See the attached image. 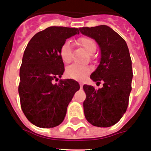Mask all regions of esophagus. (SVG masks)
I'll return each instance as SVG.
<instances>
[{
  "instance_id": "esophagus-1",
  "label": "esophagus",
  "mask_w": 151,
  "mask_h": 151,
  "mask_svg": "<svg viewBox=\"0 0 151 151\" xmlns=\"http://www.w3.org/2000/svg\"><path fill=\"white\" fill-rule=\"evenodd\" d=\"M80 87H81V88H82V87H83V84L82 83V82H80Z\"/></svg>"
}]
</instances>
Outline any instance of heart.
<instances>
[{"instance_id": "heart-1", "label": "heart", "mask_w": 151, "mask_h": 151, "mask_svg": "<svg viewBox=\"0 0 151 151\" xmlns=\"http://www.w3.org/2000/svg\"><path fill=\"white\" fill-rule=\"evenodd\" d=\"M76 44L83 47L88 54H92L96 50L95 41L89 37H81L78 38ZM61 60L64 63H69L73 60L72 46L69 41H66L61 47L60 50ZM91 72V68L88 66H79L77 64H72L66 68V73L69 78L73 79L82 80L87 76Z\"/></svg>"}]
</instances>
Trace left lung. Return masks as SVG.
I'll return each instance as SVG.
<instances>
[{
    "label": "left lung",
    "instance_id": "1",
    "mask_svg": "<svg viewBox=\"0 0 151 151\" xmlns=\"http://www.w3.org/2000/svg\"><path fill=\"white\" fill-rule=\"evenodd\" d=\"M79 31L99 45L101 60L91 78L104 82L103 87L97 90L91 85L83 86L86 94L85 116L94 126L110 127L120 120L129 105L133 73L127 44L105 25L79 28Z\"/></svg>",
    "mask_w": 151,
    "mask_h": 151
}]
</instances>
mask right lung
<instances>
[{"instance_id":"1","label":"right lung","mask_w":151,"mask_h":151,"mask_svg":"<svg viewBox=\"0 0 151 151\" xmlns=\"http://www.w3.org/2000/svg\"><path fill=\"white\" fill-rule=\"evenodd\" d=\"M78 29L50 26L33 36L24 51L19 69V94L28 120L40 128H53L63 121L67 106L80 86L73 79H60L64 64L60 55L67 38Z\"/></svg>"}]
</instances>
